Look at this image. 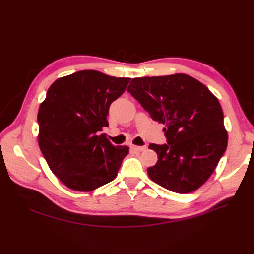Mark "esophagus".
I'll return each mask as SVG.
<instances>
[{
	"label": "esophagus",
	"mask_w": 254,
	"mask_h": 254,
	"mask_svg": "<svg viewBox=\"0 0 254 254\" xmlns=\"http://www.w3.org/2000/svg\"><path fill=\"white\" fill-rule=\"evenodd\" d=\"M130 148H131L133 151L135 152H142L144 150H146V146H135V145H131L130 146Z\"/></svg>",
	"instance_id": "obj_1"
}]
</instances>
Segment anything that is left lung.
Instances as JSON below:
<instances>
[{"label": "left lung", "mask_w": 254, "mask_h": 254, "mask_svg": "<svg viewBox=\"0 0 254 254\" xmlns=\"http://www.w3.org/2000/svg\"><path fill=\"white\" fill-rule=\"evenodd\" d=\"M127 91L153 121L162 123L167 144H150L157 163L149 178L162 188L188 194L200 188L226 151L228 132L217 97L187 74L133 78Z\"/></svg>", "instance_id": "8db88e82"}]
</instances>
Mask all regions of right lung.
<instances>
[{
	"label": "right lung",
	"mask_w": 254,
	"mask_h": 254,
	"mask_svg": "<svg viewBox=\"0 0 254 254\" xmlns=\"http://www.w3.org/2000/svg\"><path fill=\"white\" fill-rule=\"evenodd\" d=\"M131 78L84 70L52 83L38 111V144L53 174L68 189L91 191L112 181L128 146L103 131L107 115Z\"/></svg>",
	"instance_id": "right-lung-1"
}]
</instances>
